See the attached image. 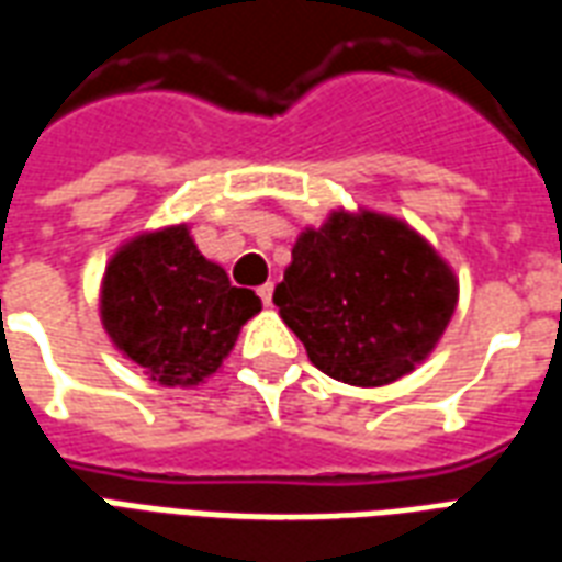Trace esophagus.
Listing matches in <instances>:
<instances>
[{
  "label": "esophagus",
  "mask_w": 562,
  "mask_h": 562,
  "mask_svg": "<svg viewBox=\"0 0 562 562\" xmlns=\"http://www.w3.org/2000/svg\"><path fill=\"white\" fill-rule=\"evenodd\" d=\"M258 297H261V304L265 306L273 304V282H265V285L258 289Z\"/></svg>",
  "instance_id": "esophagus-1"
}]
</instances>
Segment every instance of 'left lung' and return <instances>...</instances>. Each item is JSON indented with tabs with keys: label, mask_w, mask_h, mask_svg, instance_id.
Here are the masks:
<instances>
[{
	"label": "left lung",
	"mask_w": 562,
	"mask_h": 562,
	"mask_svg": "<svg viewBox=\"0 0 562 562\" xmlns=\"http://www.w3.org/2000/svg\"><path fill=\"white\" fill-rule=\"evenodd\" d=\"M273 304L322 373L376 389L430 355L458 280L401 220L334 213L297 237Z\"/></svg>",
	"instance_id": "left-lung-1"
}]
</instances>
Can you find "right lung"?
<instances>
[{"instance_id": "obj_1", "label": "right lung", "mask_w": 562, "mask_h": 562, "mask_svg": "<svg viewBox=\"0 0 562 562\" xmlns=\"http://www.w3.org/2000/svg\"><path fill=\"white\" fill-rule=\"evenodd\" d=\"M261 310L256 292L198 252L186 225L140 234L104 270L102 322L116 349L159 385H198Z\"/></svg>"}]
</instances>
